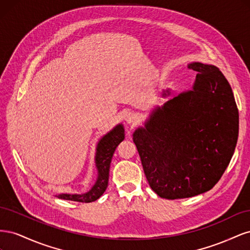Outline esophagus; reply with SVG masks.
I'll return each instance as SVG.
<instances>
[{
	"mask_svg": "<svg viewBox=\"0 0 250 250\" xmlns=\"http://www.w3.org/2000/svg\"><path fill=\"white\" fill-rule=\"evenodd\" d=\"M125 121L128 124H133L138 122V116L135 115L133 112H128L126 117H125Z\"/></svg>",
	"mask_w": 250,
	"mask_h": 250,
	"instance_id": "obj_1",
	"label": "esophagus"
}]
</instances>
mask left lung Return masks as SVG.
Returning <instances> with one entry per match:
<instances>
[{"label":"left lung","instance_id":"left-lung-1","mask_svg":"<svg viewBox=\"0 0 250 250\" xmlns=\"http://www.w3.org/2000/svg\"><path fill=\"white\" fill-rule=\"evenodd\" d=\"M188 67L198 73L193 89L156 107L145 128L133 133L150 188L172 200L213 188L228 168L239 134L238 107L221 71L201 62Z\"/></svg>","mask_w":250,"mask_h":250}]
</instances>
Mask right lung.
<instances>
[{"label":"right lung","mask_w":250,"mask_h":250,"mask_svg":"<svg viewBox=\"0 0 250 250\" xmlns=\"http://www.w3.org/2000/svg\"><path fill=\"white\" fill-rule=\"evenodd\" d=\"M124 128L122 125H118L116 128L107 133L106 135L100 140L97 147L96 154V165L98 169V179L95 186L92 188L89 192L82 195H71V194H60L58 198L78 201V202H93L98 198L101 197V195L106 190L108 186L109 178V167L111 163V158L115 150L119 144L124 140Z\"/></svg>","instance_id":"right-lung-1"}]
</instances>
